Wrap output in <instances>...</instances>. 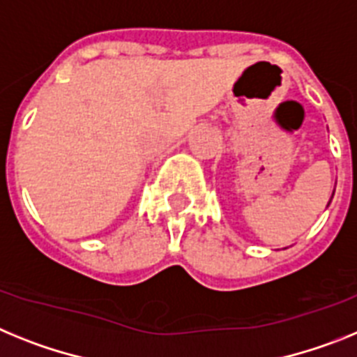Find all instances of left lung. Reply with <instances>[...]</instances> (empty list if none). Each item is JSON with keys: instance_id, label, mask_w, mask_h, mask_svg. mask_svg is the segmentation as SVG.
Returning <instances> with one entry per match:
<instances>
[{"instance_id": "left-lung-1", "label": "left lung", "mask_w": 357, "mask_h": 357, "mask_svg": "<svg viewBox=\"0 0 357 357\" xmlns=\"http://www.w3.org/2000/svg\"><path fill=\"white\" fill-rule=\"evenodd\" d=\"M333 196H334V192H333ZM328 203H331V201H328Z\"/></svg>"}]
</instances>
